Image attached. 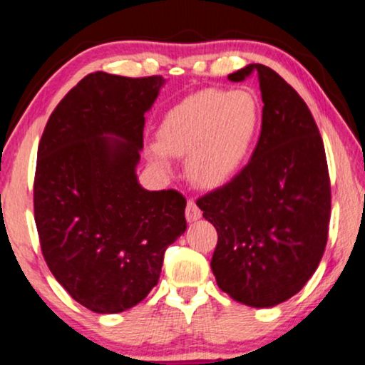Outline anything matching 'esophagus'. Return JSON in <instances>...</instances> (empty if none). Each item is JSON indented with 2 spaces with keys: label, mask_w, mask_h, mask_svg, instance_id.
<instances>
[{
  "label": "esophagus",
  "mask_w": 365,
  "mask_h": 365,
  "mask_svg": "<svg viewBox=\"0 0 365 365\" xmlns=\"http://www.w3.org/2000/svg\"><path fill=\"white\" fill-rule=\"evenodd\" d=\"M201 210H200V206L196 205V201L195 200H190L187 201V205H186V220L187 222H196V220H200L201 218Z\"/></svg>",
  "instance_id": "1"
}]
</instances>
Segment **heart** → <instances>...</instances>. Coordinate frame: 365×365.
<instances>
[{"label":"heart","instance_id":"1","mask_svg":"<svg viewBox=\"0 0 365 365\" xmlns=\"http://www.w3.org/2000/svg\"><path fill=\"white\" fill-rule=\"evenodd\" d=\"M260 127L259 101L245 91L205 89L165 115L148 157L169 169V155H187V174L201 187L232 181L249 160Z\"/></svg>","mask_w":365,"mask_h":365}]
</instances>
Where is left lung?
Wrapping results in <instances>:
<instances>
[{
    "label": "left lung",
    "mask_w": 365,
    "mask_h": 365,
    "mask_svg": "<svg viewBox=\"0 0 365 365\" xmlns=\"http://www.w3.org/2000/svg\"><path fill=\"white\" fill-rule=\"evenodd\" d=\"M259 79L262 128L249 164L196 201L218 232L211 271L238 303L271 308L317 271L330 223L325 147L303 98L271 67L249 64L228 76Z\"/></svg>",
    "instance_id": "1"
}]
</instances>
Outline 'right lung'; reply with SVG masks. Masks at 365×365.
Listing matches in <instances>:
<instances>
[{
	"instance_id": "1",
	"label": "right lung",
	"mask_w": 365,
	"mask_h": 365,
	"mask_svg": "<svg viewBox=\"0 0 365 365\" xmlns=\"http://www.w3.org/2000/svg\"><path fill=\"white\" fill-rule=\"evenodd\" d=\"M165 79L94 73L45 125L35 225L58 284L94 313H121L157 284L165 249L186 232L181 192L138 184L145 115Z\"/></svg>"
}]
</instances>
